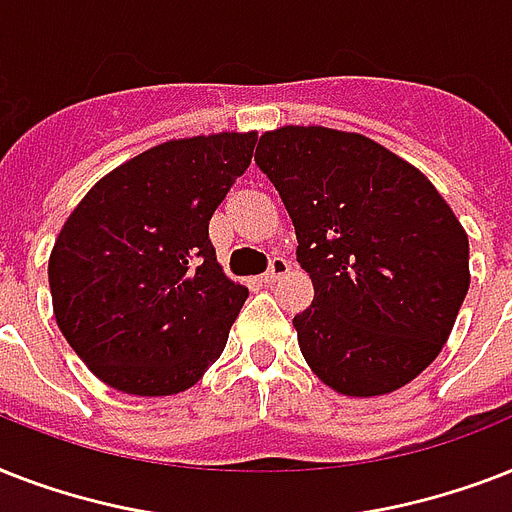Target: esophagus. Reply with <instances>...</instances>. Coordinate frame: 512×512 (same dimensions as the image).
<instances>
[{
    "mask_svg": "<svg viewBox=\"0 0 512 512\" xmlns=\"http://www.w3.org/2000/svg\"><path fill=\"white\" fill-rule=\"evenodd\" d=\"M289 273V263L284 257H271V263H268V271L263 273L265 284H273V281H279L281 276H287Z\"/></svg>",
    "mask_w": 512,
    "mask_h": 512,
    "instance_id": "34e87169",
    "label": "esophagus"
}]
</instances>
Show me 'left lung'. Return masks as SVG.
Listing matches in <instances>:
<instances>
[{
    "mask_svg": "<svg viewBox=\"0 0 512 512\" xmlns=\"http://www.w3.org/2000/svg\"><path fill=\"white\" fill-rule=\"evenodd\" d=\"M257 167L297 233L313 303L297 342L342 396H382L441 353L468 295V236L412 164L353 132H265Z\"/></svg>",
    "mask_w": 512,
    "mask_h": 512,
    "instance_id": "8db88e82",
    "label": "left lung"
}]
</instances>
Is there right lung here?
I'll list each match as a JSON object with an SVG mask.
<instances>
[{"mask_svg":"<svg viewBox=\"0 0 512 512\" xmlns=\"http://www.w3.org/2000/svg\"><path fill=\"white\" fill-rule=\"evenodd\" d=\"M255 143H162L108 172L66 220L50 255L55 319L106 385L172 396L220 358L249 289L217 265L209 220Z\"/></svg>","mask_w":512,"mask_h":512,"instance_id":"right-lung-1","label":"right lung"}]
</instances>
